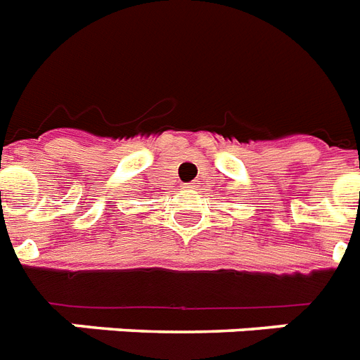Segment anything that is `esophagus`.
<instances>
[{
  "label": "esophagus",
  "mask_w": 360,
  "mask_h": 360,
  "mask_svg": "<svg viewBox=\"0 0 360 360\" xmlns=\"http://www.w3.org/2000/svg\"><path fill=\"white\" fill-rule=\"evenodd\" d=\"M186 186H192V183H188V185H186Z\"/></svg>",
  "instance_id": "34e87169"
}]
</instances>
